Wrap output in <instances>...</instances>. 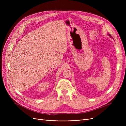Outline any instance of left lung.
<instances>
[{
  "mask_svg": "<svg viewBox=\"0 0 126 126\" xmlns=\"http://www.w3.org/2000/svg\"><path fill=\"white\" fill-rule=\"evenodd\" d=\"M108 35H109V36H110V38H112V37H111V35H110V34H108Z\"/></svg>",
  "mask_w": 126,
  "mask_h": 126,
  "instance_id": "1",
  "label": "left lung"
}]
</instances>
